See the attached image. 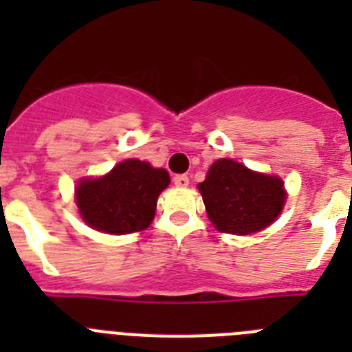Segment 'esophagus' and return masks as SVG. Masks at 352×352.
I'll use <instances>...</instances> for the list:
<instances>
[{
	"instance_id": "esophagus-1",
	"label": "esophagus",
	"mask_w": 352,
	"mask_h": 352,
	"mask_svg": "<svg viewBox=\"0 0 352 352\" xmlns=\"http://www.w3.org/2000/svg\"><path fill=\"white\" fill-rule=\"evenodd\" d=\"M174 185L179 186V188H185V186H188V183H190V179H188V176L186 174H178V176H174Z\"/></svg>"
}]
</instances>
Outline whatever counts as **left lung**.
Wrapping results in <instances>:
<instances>
[{
  "instance_id": "1",
  "label": "left lung",
  "mask_w": 352,
  "mask_h": 352,
  "mask_svg": "<svg viewBox=\"0 0 352 352\" xmlns=\"http://www.w3.org/2000/svg\"><path fill=\"white\" fill-rule=\"evenodd\" d=\"M197 188L214 229L229 234L263 231L285 204L284 182L278 176L254 173L231 158L214 162Z\"/></svg>"
}]
</instances>
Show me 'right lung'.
I'll return each mask as SVG.
<instances>
[{
	"label": "right lung",
	"mask_w": 352,
	"mask_h": 352,
	"mask_svg": "<svg viewBox=\"0 0 352 352\" xmlns=\"http://www.w3.org/2000/svg\"><path fill=\"white\" fill-rule=\"evenodd\" d=\"M169 183L166 169L129 158L102 178L80 179L76 203L84 222L96 231L130 234L151 223L158 195Z\"/></svg>",
	"instance_id": "obj_1"
}]
</instances>
